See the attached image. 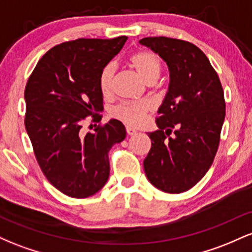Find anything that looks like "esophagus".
<instances>
[{"label":"esophagus","instance_id":"1","mask_svg":"<svg viewBox=\"0 0 252 252\" xmlns=\"http://www.w3.org/2000/svg\"><path fill=\"white\" fill-rule=\"evenodd\" d=\"M126 132H128V135H130V136H132V135H136L137 134V131H136V130L134 129V128H131V126H126Z\"/></svg>","mask_w":252,"mask_h":252}]
</instances>
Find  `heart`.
I'll return each mask as SVG.
<instances>
[{"mask_svg": "<svg viewBox=\"0 0 252 252\" xmlns=\"http://www.w3.org/2000/svg\"><path fill=\"white\" fill-rule=\"evenodd\" d=\"M129 65L137 76L146 82L154 83L160 76L161 62L156 54L149 51H138L129 57ZM115 65L108 63L102 68L98 76V86L104 97H110L112 94ZM152 109V103L147 99L126 102L117 105L111 111V116L126 126H138L143 122L147 112Z\"/></svg>", "mask_w": 252, "mask_h": 252, "instance_id": "heart-1", "label": "heart"}]
</instances>
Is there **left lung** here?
I'll use <instances>...</instances> for the list:
<instances>
[{
	"instance_id": "left-lung-1",
	"label": "left lung",
	"mask_w": 252,
	"mask_h": 252,
	"mask_svg": "<svg viewBox=\"0 0 252 252\" xmlns=\"http://www.w3.org/2000/svg\"><path fill=\"white\" fill-rule=\"evenodd\" d=\"M166 62L168 92L158 110V130L149 132L152 148L143 167L150 184L166 193H182L201 180L213 162L225 118L218 74L204 52L184 40L143 37Z\"/></svg>"
}]
</instances>
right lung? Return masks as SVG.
<instances>
[{
	"instance_id": "1",
	"label": "right lung",
	"mask_w": 252,
	"mask_h": 252,
	"mask_svg": "<svg viewBox=\"0 0 252 252\" xmlns=\"http://www.w3.org/2000/svg\"><path fill=\"white\" fill-rule=\"evenodd\" d=\"M126 39H77L54 46L26 85L25 126L37 163L47 180L71 198H88L102 189L110 174L109 150L126 138L117 120L88 134L82 123L89 116L100 121L98 76Z\"/></svg>"
}]
</instances>
